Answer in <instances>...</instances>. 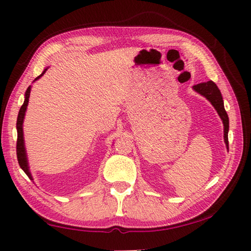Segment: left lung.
Here are the masks:
<instances>
[{
    "label": "left lung",
    "instance_id": "left-lung-1",
    "mask_svg": "<svg viewBox=\"0 0 251 251\" xmlns=\"http://www.w3.org/2000/svg\"><path fill=\"white\" fill-rule=\"evenodd\" d=\"M193 90L195 92H197L198 94H201V96L205 97L206 100H209L210 104L214 106V108L217 110L218 115L220 118H222L223 124H224V139H225V144H226V147L228 150L229 118H228L226 110H225L222 93H220L219 88L217 87V85L212 82V80H209V82H206V83L194 85Z\"/></svg>",
    "mask_w": 251,
    "mask_h": 251
}]
</instances>
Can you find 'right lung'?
<instances>
[{
    "label": "right lung",
    "instance_id": "add662e5",
    "mask_svg": "<svg viewBox=\"0 0 251 251\" xmlns=\"http://www.w3.org/2000/svg\"><path fill=\"white\" fill-rule=\"evenodd\" d=\"M49 67L42 72V74L40 76H37L35 80L39 79L45 74V72L48 71ZM34 80V82H35ZM31 87L28 86L26 92H25V97H24V103L21 106L19 115H18V121H16V129H18V143H16V155H18V160L20 164V167L23 169L24 173L28 176L29 179H33L31 171H29V166H28V160H27V155H26V150H25V144H24V133H23V122H24V117H25V113H26V108L28 105V99H29V94H31Z\"/></svg>",
    "mask_w": 251,
    "mask_h": 251
}]
</instances>
